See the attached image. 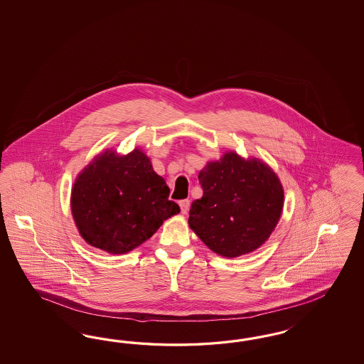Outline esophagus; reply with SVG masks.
<instances>
[{
	"mask_svg": "<svg viewBox=\"0 0 364 364\" xmlns=\"http://www.w3.org/2000/svg\"><path fill=\"white\" fill-rule=\"evenodd\" d=\"M180 208H181V212L184 213V215H187L188 210H189V207H191V201L188 200V198H184V200H180Z\"/></svg>",
	"mask_w": 364,
	"mask_h": 364,
	"instance_id": "34e87169",
	"label": "esophagus"
}]
</instances>
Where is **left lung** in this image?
<instances>
[{"instance_id":"1","label":"left lung","mask_w":364,"mask_h":364,"mask_svg":"<svg viewBox=\"0 0 364 364\" xmlns=\"http://www.w3.org/2000/svg\"><path fill=\"white\" fill-rule=\"evenodd\" d=\"M203 198L189 210V227L216 254L237 257L269 237L283 210L284 192L271 168L230 152L198 173Z\"/></svg>"}]
</instances>
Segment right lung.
Masks as SVG:
<instances>
[{
  "instance_id": "right-lung-1",
  "label": "right lung",
  "mask_w": 364,
  "mask_h": 364,
  "mask_svg": "<svg viewBox=\"0 0 364 364\" xmlns=\"http://www.w3.org/2000/svg\"><path fill=\"white\" fill-rule=\"evenodd\" d=\"M149 159L134 149L105 152L77 177L72 213L84 240L108 254H127L148 240L163 221L180 212Z\"/></svg>"
}]
</instances>
